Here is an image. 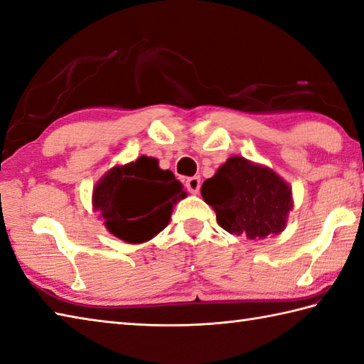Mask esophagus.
Masks as SVG:
<instances>
[{
    "label": "esophagus",
    "mask_w": 364,
    "mask_h": 364,
    "mask_svg": "<svg viewBox=\"0 0 364 364\" xmlns=\"http://www.w3.org/2000/svg\"><path fill=\"white\" fill-rule=\"evenodd\" d=\"M200 176H191L186 180V188L191 192V194H198L200 191Z\"/></svg>",
    "instance_id": "esophagus-1"
}]
</instances>
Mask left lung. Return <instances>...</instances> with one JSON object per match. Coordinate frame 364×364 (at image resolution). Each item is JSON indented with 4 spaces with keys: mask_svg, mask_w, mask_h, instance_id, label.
Listing matches in <instances>:
<instances>
[{
    "mask_svg": "<svg viewBox=\"0 0 364 364\" xmlns=\"http://www.w3.org/2000/svg\"><path fill=\"white\" fill-rule=\"evenodd\" d=\"M218 224L232 235L263 240L281 233L294 208L291 188L273 168L232 156L202 184Z\"/></svg>",
    "mask_w": 364,
    "mask_h": 364,
    "instance_id": "obj_1",
    "label": "left lung"
}]
</instances>
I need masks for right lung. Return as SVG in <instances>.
<instances>
[{"instance_id":"add662e5","label":"right lung","mask_w":364,"mask_h":364,"mask_svg":"<svg viewBox=\"0 0 364 364\" xmlns=\"http://www.w3.org/2000/svg\"><path fill=\"white\" fill-rule=\"evenodd\" d=\"M181 183L159 161L140 156L112 167L92 189V210L113 237L129 245L154 238L170 223L173 205L186 197Z\"/></svg>"}]
</instances>
